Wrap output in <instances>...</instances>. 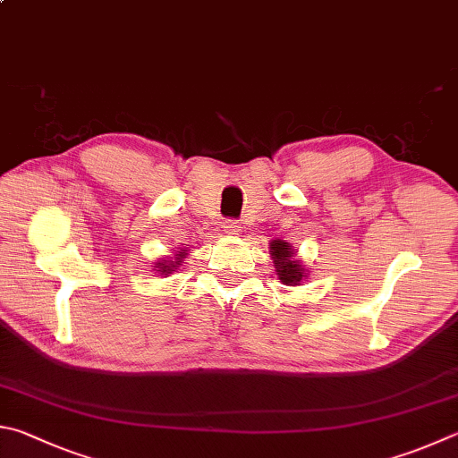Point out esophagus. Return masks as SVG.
Instances as JSON below:
<instances>
[{
  "instance_id": "1",
  "label": "esophagus",
  "mask_w": 458,
  "mask_h": 458,
  "mask_svg": "<svg viewBox=\"0 0 458 458\" xmlns=\"http://www.w3.org/2000/svg\"><path fill=\"white\" fill-rule=\"evenodd\" d=\"M224 232H228V234H240L242 226H240L238 220H224Z\"/></svg>"
}]
</instances>
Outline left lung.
I'll list each match as a JSON object with an SVG mask.
<instances>
[{"label": "left lung", "instance_id": "8db88e82", "mask_svg": "<svg viewBox=\"0 0 458 458\" xmlns=\"http://www.w3.org/2000/svg\"><path fill=\"white\" fill-rule=\"evenodd\" d=\"M270 252H272L274 266H276V272H278V278L282 280V284L296 286L304 276V268L298 264V260H293V254H294L293 248H290L284 240H272Z\"/></svg>", "mask_w": 458, "mask_h": 458}]
</instances>
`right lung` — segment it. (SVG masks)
<instances>
[{"label": "right lung", "instance_id": "right-lung-1", "mask_svg": "<svg viewBox=\"0 0 458 458\" xmlns=\"http://www.w3.org/2000/svg\"><path fill=\"white\" fill-rule=\"evenodd\" d=\"M186 254V250L184 252H180V254H176V258H174V260H168V262H160V266H157V272H162V274H172L174 272V266H178L180 262H182V258H186L184 256Z\"/></svg>", "mask_w": 458, "mask_h": 458}]
</instances>
